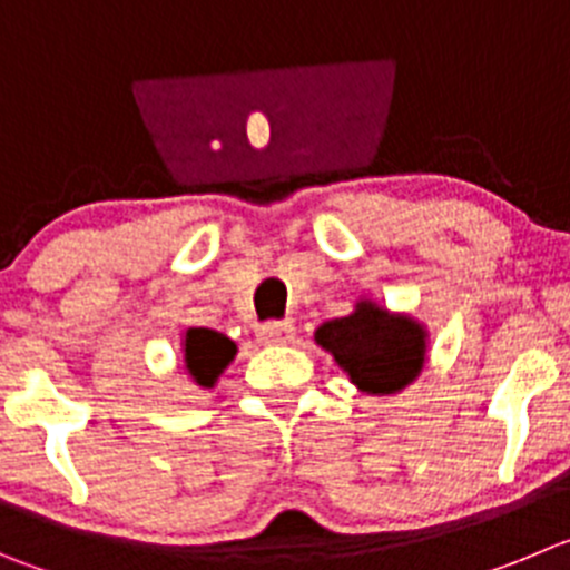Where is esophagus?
Wrapping results in <instances>:
<instances>
[{"label":"esophagus","mask_w":570,"mask_h":570,"mask_svg":"<svg viewBox=\"0 0 570 570\" xmlns=\"http://www.w3.org/2000/svg\"><path fill=\"white\" fill-rule=\"evenodd\" d=\"M259 341L268 346H282V344H291L296 335L294 324L291 322H265L263 327H259Z\"/></svg>","instance_id":"34e87169"}]
</instances>
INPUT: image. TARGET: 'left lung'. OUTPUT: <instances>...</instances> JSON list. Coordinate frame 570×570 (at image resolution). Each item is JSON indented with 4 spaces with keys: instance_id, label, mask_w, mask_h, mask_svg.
Segmentation results:
<instances>
[{
    "instance_id": "1",
    "label": "left lung",
    "mask_w": 570,
    "mask_h": 570,
    "mask_svg": "<svg viewBox=\"0 0 570 570\" xmlns=\"http://www.w3.org/2000/svg\"><path fill=\"white\" fill-rule=\"evenodd\" d=\"M316 344L335 357L341 370L366 394H397L425 366L428 333L403 313L361 299L350 316L324 322Z\"/></svg>"
}]
</instances>
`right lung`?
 Here are the masks:
<instances>
[{"label":"right lung","mask_w":570,"mask_h":570,"mask_svg":"<svg viewBox=\"0 0 570 570\" xmlns=\"http://www.w3.org/2000/svg\"><path fill=\"white\" fill-rule=\"evenodd\" d=\"M184 370L193 377L195 386L213 389L224 370L235 361L237 344L224 333L209 327H189L181 338Z\"/></svg>","instance_id":"right-lung-1"}]
</instances>
